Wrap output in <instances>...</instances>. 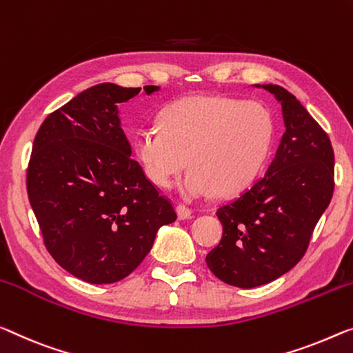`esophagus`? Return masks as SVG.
Listing matches in <instances>:
<instances>
[{"label": "esophagus", "instance_id": "1", "mask_svg": "<svg viewBox=\"0 0 353 353\" xmlns=\"http://www.w3.org/2000/svg\"><path fill=\"white\" fill-rule=\"evenodd\" d=\"M176 214H178V219H189L192 216V211L189 210L188 207H184V205H178L176 207Z\"/></svg>", "mask_w": 353, "mask_h": 353}]
</instances>
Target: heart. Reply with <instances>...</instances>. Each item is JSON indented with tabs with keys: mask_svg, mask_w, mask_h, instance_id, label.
Masks as SVG:
<instances>
[{
	"mask_svg": "<svg viewBox=\"0 0 353 353\" xmlns=\"http://www.w3.org/2000/svg\"><path fill=\"white\" fill-rule=\"evenodd\" d=\"M273 135V118L260 102L189 96L165 108L161 128L135 132L132 150L145 176L161 189L186 169L189 158L192 169L181 192L203 199L251 186L268 159Z\"/></svg>",
	"mask_w": 353,
	"mask_h": 353,
	"instance_id": "heart-1",
	"label": "heart"
}]
</instances>
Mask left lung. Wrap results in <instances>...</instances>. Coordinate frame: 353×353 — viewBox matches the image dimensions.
Here are the masks:
<instances>
[{
  "label": "left lung",
  "mask_w": 353,
  "mask_h": 353,
  "mask_svg": "<svg viewBox=\"0 0 353 353\" xmlns=\"http://www.w3.org/2000/svg\"><path fill=\"white\" fill-rule=\"evenodd\" d=\"M262 88L281 102L285 132L267 173L216 211L224 233L207 256L216 278L241 289L268 284L300 262L334 189L327 132L283 86Z\"/></svg>",
  "instance_id": "obj_1"
}]
</instances>
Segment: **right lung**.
I'll list each match as a JSON object with an SVG mask.
<instances>
[{
    "instance_id": "1",
    "label": "right lung",
    "mask_w": 353,
    "mask_h": 353,
    "mask_svg": "<svg viewBox=\"0 0 353 353\" xmlns=\"http://www.w3.org/2000/svg\"><path fill=\"white\" fill-rule=\"evenodd\" d=\"M139 93L91 86L50 113L32 143L26 189L44 245L59 267L90 284L131 274L159 227L176 219L170 200L131 158L121 129L118 105Z\"/></svg>"
}]
</instances>
